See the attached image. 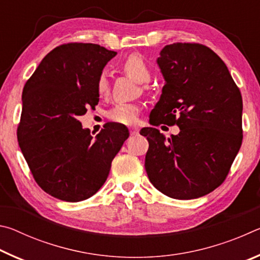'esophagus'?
Wrapping results in <instances>:
<instances>
[{
  "mask_svg": "<svg viewBox=\"0 0 260 260\" xmlns=\"http://www.w3.org/2000/svg\"><path fill=\"white\" fill-rule=\"evenodd\" d=\"M129 133H131L132 136L138 135V134H139V128H138V127H131V128H129Z\"/></svg>",
  "mask_w": 260,
  "mask_h": 260,
  "instance_id": "1",
  "label": "esophagus"
}]
</instances>
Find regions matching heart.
Returning <instances> with one entry per match:
<instances>
[{"instance_id":"obj_1","label":"heart","mask_w":260,"mask_h":260,"mask_svg":"<svg viewBox=\"0 0 260 260\" xmlns=\"http://www.w3.org/2000/svg\"><path fill=\"white\" fill-rule=\"evenodd\" d=\"M122 70L132 79H134L135 81L140 83L147 82L150 79V70H149L144 59L139 55H131L127 57L124 60V63H122ZM96 89H98V93L101 96L108 93L109 83L108 79L104 74L99 77L98 82H96ZM139 113V105L132 103H119L109 110L107 117L111 121L117 122V124L133 125L138 120Z\"/></svg>"}]
</instances>
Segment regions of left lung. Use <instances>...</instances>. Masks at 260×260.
Instances as JSON below:
<instances>
[{
	"label": "left lung",
	"mask_w": 260,
	"mask_h": 260,
	"mask_svg": "<svg viewBox=\"0 0 260 260\" xmlns=\"http://www.w3.org/2000/svg\"><path fill=\"white\" fill-rule=\"evenodd\" d=\"M157 63L165 85L150 124L177 125L180 133L166 140L155 127L141 129L148 178L171 199H199L225 181L241 148V91L222 59L200 43L165 46Z\"/></svg>",
	"instance_id": "left-lung-1"
}]
</instances>
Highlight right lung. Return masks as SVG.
Wrapping results in <instances>:
<instances>
[{
    "instance_id": "1",
    "label": "right lung",
    "mask_w": 260,
    "mask_h": 260,
    "mask_svg": "<svg viewBox=\"0 0 260 260\" xmlns=\"http://www.w3.org/2000/svg\"><path fill=\"white\" fill-rule=\"evenodd\" d=\"M117 55L94 43L72 42L52 49L23 89L17 139L42 190L65 202L99 191L128 129L108 122L93 139L78 118L100 100L96 82Z\"/></svg>"
}]
</instances>
